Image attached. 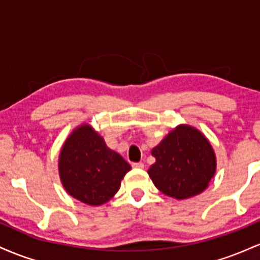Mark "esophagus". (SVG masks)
<instances>
[{
	"label": "esophagus",
	"mask_w": 260,
	"mask_h": 260,
	"mask_svg": "<svg viewBox=\"0 0 260 260\" xmlns=\"http://www.w3.org/2000/svg\"><path fill=\"white\" fill-rule=\"evenodd\" d=\"M132 166L134 169H144V164L143 162H133Z\"/></svg>",
	"instance_id": "1"
}]
</instances>
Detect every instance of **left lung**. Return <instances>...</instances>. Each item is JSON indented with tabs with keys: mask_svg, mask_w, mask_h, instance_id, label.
<instances>
[{
	"mask_svg": "<svg viewBox=\"0 0 260 260\" xmlns=\"http://www.w3.org/2000/svg\"><path fill=\"white\" fill-rule=\"evenodd\" d=\"M151 155L155 164L148 174L155 187L178 201L204 192L216 172V156L210 142L189 124L174 128L153 148Z\"/></svg>",
	"mask_w": 260,
	"mask_h": 260,
	"instance_id": "1",
	"label": "left lung"
}]
</instances>
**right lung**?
<instances>
[{
  "label": "right lung",
  "mask_w": 260,
  "mask_h": 260,
  "mask_svg": "<svg viewBox=\"0 0 260 260\" xmlns=\"http://www.w3.org/2000/svg\"><path fill=\"white\" fill-rule=\"evenodd\" d=\"M131 169L88 123L74 128L59 151L58 174L66 192L94 207L109 202L118 192Z\"/></svg>",
  "instance_id": "right-lung-1"
}]
</instances>
